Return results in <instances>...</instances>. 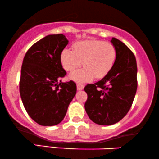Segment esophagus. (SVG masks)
Returning a JSON list of instances; mask_svg holds the SVG:
<instances>
[{"instance_id":"34e87169","label":"esophagus","mask_w":159,"mask_h":159,"mask_svg":"<svg viewBox=\"0 0 159 159\" xmlns=\"http://www.w3.org/2000/svg\"><path fill=\"white\" fill-rule=\"evenodd\" d=\"M84 88V86L83 84H77V90H82Z\"/></svg>"}]
</instances>
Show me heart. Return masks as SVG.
I'll use <instances>...</instances> for the list:
<instances>
[{"instance_id":"1","label":"heart","mask_w":159,"mask_h":159,"mask_svg":"<svg viewBox=\"0 0 159 159\" xmlns=\"http://www.w3.org/2000/svg\"><path fill=\"white\" fill-rule=\"evenodd\" d=\"M73 52L68 48L62 51L61 63L67 72H72L83 63V69L75 71L69 75L70 80L77 83L99 79L110 72L116 59V48L107 42L97 39L78 41L72 45Z\"/></svg>"}]
</instances>
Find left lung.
Here are the masks:
<instances>
[{"label": "left lung", "instance_id": "obj_1", "mask_svg": "<svg viewBox=\"0 0 159 159\" xmlns=\"http://www.w3.org/2000/svg\"><path fill=\"white\" fill-rule=\"evenodd\" d=\"M116 59L110 72L94 84H87L84 107L95 123L110 125L121 120L132 106L135 96L137 63L135 57L123 42L113 37Z\"/></svg>", "mask_w": 159, "mask_h": 159}]
</instances>
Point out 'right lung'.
Returning <instances> with one entry per match:
<instances>
[{
  "label": "right lung",
  "instance_id": "add662e5",
  "mask_svg": "<svg viewBox=\"0 0 159 159\" xmlns=\"http://www.w3.org/2000/svg\"><path fill=\"white\" fill-rule=\"evenodd\" d=\"M69 41L63 34H52L36 42L24 57L19 91L24 107L36 123L59 124L76 94V84L61 80L66 74L61 63Z\"/></svg>",
  "mask_w": 159,
  "mask_h": 159
}]
</instances>
